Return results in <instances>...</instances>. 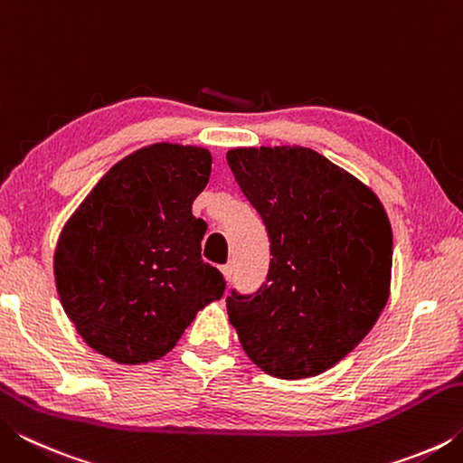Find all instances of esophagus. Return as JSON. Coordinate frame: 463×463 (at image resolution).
<instances>
[{"mask_svg": "<svg viewBox=\"0 0 463 463\" xmlns=\"http://www.w3.org/2000/svg\"><path fill=\"white\" fill-rule=\"evenodd\" d=\"M221 271H222V276H224L226 279L232 278V268H231V265H222Z\"/></svg>", "mask_w": 463, "mask_h": 463, "instance_id": "34e87169", "label": "esophagus"}]
</instances>
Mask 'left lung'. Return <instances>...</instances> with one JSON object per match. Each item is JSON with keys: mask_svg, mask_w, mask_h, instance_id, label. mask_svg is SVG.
<instances>
[{"mask_svg": "<svg viewBox=\"0 0 463 463\" xmlns=\"http://www.w3.org/2000/svg\"><path fill=\"white\" fill-rule=\"evenodd\" d=\"M269 234L268 281L226 298L247 357L281 380L318 375L372 331L390 296L392 226L370 187L307 146L231 148Z\"/></svg>", "mask_w": 463, "mask_h": 463, "instance_id": "8db88e82", "label": "left lung"}]
</instances>
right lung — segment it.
I'll return each mask as SVG.
<instances>
[{
	"instance_id": "add662e5",
	"label": "right lung",
	"mask_w": 463,
	"mask_h": 463,
	"mask_svg": "<svg viewBox=\"0 0 463 463\" xmlns=\"http://www.w3.org/2000/svg\"><path fill=\"white\" fill-rule=\"evenodd\" d=\"M202 146L156 143L108 171L54 249V281L77 333L116 364L159 359L206 304L222 273L203 263L206 222L192 203L210 179Z\"/></svg>"
}]
</instances>
